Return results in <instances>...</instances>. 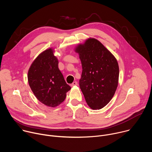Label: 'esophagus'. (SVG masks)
I'll return each instance as SVG.
<instances>
[{"label":"esophagus","mask_w":152,"mask_h":152,"mask_svg":"<svg viewBox=\"0 0 152 152\" xmlns=\"http://www.w3.org/2000/svg\"><path fill=\"white\" fill-rule=\"evenodd\" d=\"M76 85H77V82L76 81H75L73 82L72 84H71V86H76Z\"/></svg>","instance_id":"1"}]
</instances>
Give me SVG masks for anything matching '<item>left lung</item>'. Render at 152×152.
<instances>
[{
    "mask_svg": "<svg viewBox=\"0 0 152 152\" xmlns=\"http://www.w3.org/2000/svg\"><path fill=\"white\" fill-rule=\"evenodd\" d=\"M81 61L80 88L86 103L100 110L113 97L117 90L119 67L117 59L96 39L89 38L76 48Z\"/></svg>",
    "mask_w": 152,
    "mask_h": 152,
    "instance_id": "left-lung-1",
    "label": "left lung"
}]
</instances>
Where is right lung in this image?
<instances>
[{"mask_svg": "<svg viewBox=\"0 0 152 152\" xmlns=\"http://www.w3.org/2000/svg\"><path fill=\"white\" fill-rule=\"evenodd\" d=\"M28 82L37 97L42 103L55 107L63 102L70 89L58 69V60L53 50H46L34 60L28 71Z\"/></svg>", "mask_w": 152, "mask_h": 152, "instance_id": "add662e5", "label": "right lung"}]
</instances>
